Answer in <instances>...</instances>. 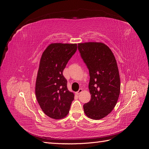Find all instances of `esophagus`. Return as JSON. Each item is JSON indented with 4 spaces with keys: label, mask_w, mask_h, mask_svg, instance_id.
Instances as JSON below:
<instances>
[{
    "label": "esophagus",
    "mask_w": 149,
    "mask_h": 149,
    "mask_svg": "<svg viewBox=\"0 0 149 149\" xmlns=\"http://www.w3.org/2000/svg\"><path fill=\"white\" fill-rule=\"evenodd\" d=\"M82 92H83V89H82L81 88H80V89L78 90V91L76 93V94H77V95H79V94L81 93Z\"/></svg>",
    "instance_id": "esophagus-1"
}]
</instances>
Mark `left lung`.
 <instances>
[{
	"mask_svg": "<svg viewBox=\"0 0 149 149\" xmlns=\"http://www.w3.org/2000/svg\"><path fill=\"white\" fill-rule=\"evenodd\" d=\"M81 56L89 72L91 100L83 106L89 118L99 120L113 110L120 91V80L117 61L111 49L101 42L78 44Z\"/></svg>",
	"mask_w": 149,
	"mask_h": 149,
	"instance_id": "left-lung-1",
	"label": "left lung"
}]
</instances>
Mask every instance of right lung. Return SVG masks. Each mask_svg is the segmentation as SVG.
<instances>
[{
  "mask_svg": "<svg viewBox=\"0 0 149 149\" xmlns=\"http://www.w3.org/2000/svg\"><path fill=\"white\" fill-rule=\"evenodd\" d=\"M76 49V43H52L40 58L35 94L42 110L50 118H65L74 100V94L68 89L63 71Z\"/></svg>",
  "mask_w": 149,
  "mask_h": 149,
  "instance_id": "1",
  "label": "right lung"
}]
</instances>
